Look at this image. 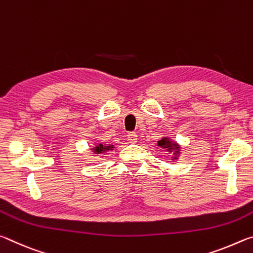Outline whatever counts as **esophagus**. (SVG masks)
Listing matches in <instances>:
<instances>
[{
  "instance_id": "obj_1",
  "label": "esophagus",
  "mask_w": 253,
  "mask_h": 253,
  "mask_svg": "<svg viewBox=\"0 0 253 253\" xmlns=\"http://www.w3.org/2000/svg\"><path fill=\"white\" fill-rule=\"evenodd\" d=\"M137 137H138V136H137L136 132H132V131H131V132H128L127 139H128V142H129V143L134 144V143L137 142Z\"/></svg>"
}]
</instances>
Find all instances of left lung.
<instances>
[{
  "label": "left lung",
  "instance_id": "8db88e82",
  "mask_svg": "<svg viewBox=\"0 0 253 253\" xmlns=\"http://www.w3.org/2000/svg\"><path fill=\"white\" fill-rule=\"evenodd\" d=\"M157 145L158 146H161L162 148H165L166 151H169L170 153L174 152V156L172 157V160H174V161L177 160L178 154H179V152H181V148H179V146L176 143L172 142L169 137H163L161 140H158Z\"/></svg>",
  "mask_w": 253,
  "mask_h": 253
}]
</instances>
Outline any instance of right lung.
Listing matches in <instances>:
<instances>
[{
    "label": "right lung",
    "instance_id": "1",
    "mask_svg": "<svg viewBox=\"0 0 253 253\" xmlns=\"http://www.w3.org/2000/svg\"><path fill=\"white\" fill-rule=\"evenodd\" d=\"M114 145H107V144H97L95 147L92 148V152L95 154H101L108 151H113Z\"/></svg>",
    "mask_w": 253,
    "mask_h": 253
}]
</instances>
